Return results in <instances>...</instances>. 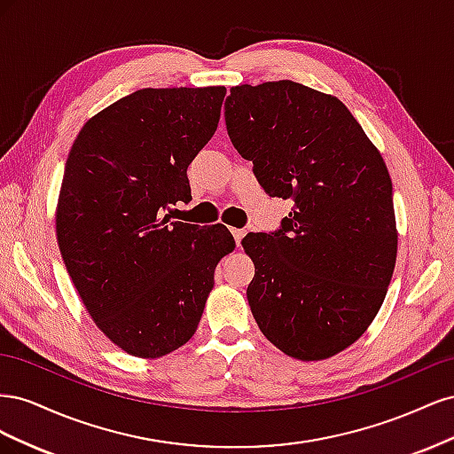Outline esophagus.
I'll use <instances>...</instances> for the list:
<instances>
[{
    "instance_id": "34e87169",
    "label": "esophagus",
    "mask_w": 454,
    "mask_h": 454,
    "mask_svg": "<svg viewBox=\"0 0 454 454\" xmlns=\"http://www.w3.org/2000/svg\"><path fill=\"white\" fill-rule=\"evenodd\" d=\"M231 232H232V237H235V242H237V246H240V240L244 239L246 231H244V229H231Z\"/></svg>"
}]
</instances>
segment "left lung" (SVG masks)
I'll use <instances>...</instances> for the list:
<instances>
[{
  "label": "left lung",
  "instance_id": "obj_1",
  "mask_svg": "<svg viewBox=\"0 0 454 454\" xmlns=\"http://www.w3.org/2000/svg\"><path fill=\"white\" fill-rule=\"evenodd\" d=\"M225 125L265 193L294 200L280 229L242 240L254 318L284 354L325 360L364 335L392 278L387 164L345 104L294 81L232 87Z\"/></svg>",
  "mask_w": 454,
  "mask_h": 454
}]
</instances>
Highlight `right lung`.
Instances as JSON below:
<instances>
[{"mask_svg":"<svg viewBox=\"0 0 454 454\" xmlns=\"http://www.w3.org/2000/svg\"><path fill=\"white\" fill-rule=\"evenodd\" d=\"M225 92L136 90L89 119L66 160L57 208L66 269L96 325L138 358L193 337L217 261L235 248L222 225L164 214L191 200L187 167L214 136Z\"/></svg>","mask_w":454,"mask_h":454,"instance_id":"obj_1","label":"right lung"}]
</instances>
